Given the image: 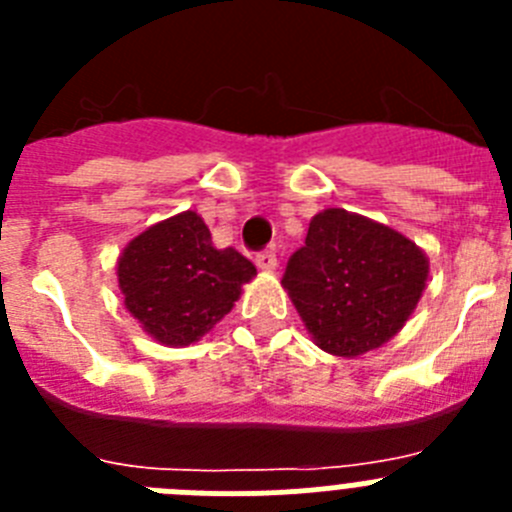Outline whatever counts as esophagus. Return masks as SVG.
I'll list each match as a JSON object with an SVG mask.
<instances>
[{
    "label": "esophagus",
    "instance_id": "esophagus-1",
    "mask_svg": "<svg viewBox=\"0 0 512 512\" xmlns=\"http://www.w3.org/2000/svg\"><path fill=\"white\" fill-rule=\"evenodd\" d=\"M256 266H259L261 271H274L277 269V253L274 251L256 253Z\"/></svg>",
    "mask_w": 512,
    "mask_h": 512
}]
</instances>
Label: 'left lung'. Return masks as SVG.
<instances>
[{
  "instance_id": "obj_1",
  "label": "left lung",
  "mask_w": 512,
  "mask_h": 512,
  "mask_svg": "<svg viewBox=\"0 0 512 512\" xmlns=\"http://www.w3.org/2000/svg\"><path fill=\"white\" fill-rule=\"evenodd\" d=\"M428 282V256L369 217L328 207L292 253L284 289L315 346L356 359L395 338Z\"/></svg>"
}]
</instances>
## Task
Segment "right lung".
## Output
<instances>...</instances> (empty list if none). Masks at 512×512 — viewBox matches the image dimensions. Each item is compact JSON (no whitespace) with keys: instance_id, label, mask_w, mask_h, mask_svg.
I'll return each mask as SVG.
<instances>
[{"instance_id":"1","label":"right lung","mask_w":512,"mask_h":512,"mask_svg":"<svg viewBox=\"0 0 512 512\" xmlns=\"http://www.w3.org/2000/svg\"><path fill=\"white\" fill-rule=\"evenodd\" d=\"M256 266L235 251L215 248L194 210L166 217L135 235L117 259L125 307L153 341L189 346L233 310Z\"/></svg>"}]
</instances>
